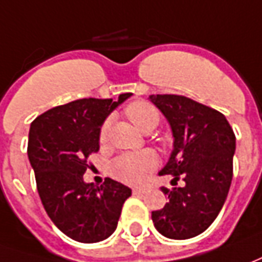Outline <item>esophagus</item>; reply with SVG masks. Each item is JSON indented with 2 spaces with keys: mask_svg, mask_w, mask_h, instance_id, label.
<instances>
[{
  "mask_svg": "<svg viewBox=\"0 0 262 262\" xmlns=\"http://www.w3.org/2000/svg\"><path fill=\"white\" fill-rule=\"evenodd\" d=\"M143 193H146V190H144V188H139V187L133 188V194H143Z\"/></svg>",
  "mask_w": 262,
  "mask_h": 262,
  "instance_id": "1",
  "label": "esophagus"
}]
</instances>
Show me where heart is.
Listing matches in <instances>:
<instances>
[{"label": "heart", "instance_id": "heart-1", "mask_svg": "<svg viewBox=\"0 0 262 262\" xmlns=\"http://www.w3.org/2000/svg\"><path fill=\"white\" fill-rule=\"evenodd\" d=\"M127 118L133 122V125L142 132H151L159 123L160 115L155 106L147 102H133L126 107ZM111 122L105 120L100 126L99 139L100 142H105L109 133ZM157 157L150 150H142L136 153H125L122 156L116 157L111 164L112 174L125 183L130 184H140L143 183L151 170L156 167Z\"/></svg>", "mask_w": 262, "mask_h": 262}]
</instances>
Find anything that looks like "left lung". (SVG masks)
<instances>
[{
    "label": "left lung",
    "instance_id": "8db88e82",
    "mask_svg": "<svg viewBox=\"0 0 262 262\" xmlns=\"http://www.w3.org/2000/svg\"><path fill=\"white\" fill-rule=\"evenodd\" d=\"M149 100L169 122L173 150L159 174L180 177L183 187H162L169 201L151 211L159 233L173 239L193 238L215 220L233 179L235 136L226 116L179 95H150Z\"/></svg>",
    "mask_w": 262,
    "mask_h": 262
}]
</instances>
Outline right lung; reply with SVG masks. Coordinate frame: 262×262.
<instances>
[{"label": "right lung", "mask_w": 262, "mask_h": 262, "mask_svg": "<svg viewBox=\"0 0 262 262\" xmlns=\"http://www.w3.org/2000/svg\"><path fill=\"white\" fill-rule=\"evenodd\" d=\"M132 93L118 99H78L56 106L31 123L28 159L45 211L55 226L79 243L111 237L132 190L105 179L102 186L83 180L86 159L99 150L100 126Z\"/></svg>", "instance_id": "right-lung-1"}]
</instances>
